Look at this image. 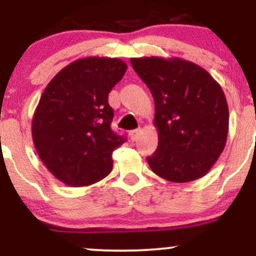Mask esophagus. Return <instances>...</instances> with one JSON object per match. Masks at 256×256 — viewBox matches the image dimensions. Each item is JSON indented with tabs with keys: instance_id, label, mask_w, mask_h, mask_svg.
Instances as JSON below:
<instances>
[{
	"instance_id": "34e87169",
	"label": "esophagus",
	"mask_w": 256,
	"mask_h": 256,
	"mask_svg": "<svg viewBox=\"0 0 256 256\" xmlns=\"http://www.w3.org/2000/svg\"><path fill=\"white\" fill-rule=\"evenodd\" d=\"M140 130H134L130 132V137H131V140L132 142H134V140H137L138 136H140Z\"/></svg>"
}]
</instances>
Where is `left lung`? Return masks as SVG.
<instances>
[{"instance_id": "8db88e82", "label": "left lung", "mask_w": 256, "mask_h": 256, "mask_svg": "<svg viewBox=\"0 0 256 256\" xmlns=\"http://www.w3.org/2000/svg\"><path fill=\"white\" fill-rule=\"evenodd\" d=\"M132 67L155 102L158 148L146 158L158 177L188 183L204 177L224 150L228 107L218 82L179 58H132Z\"/></svg>"}]
</instances>
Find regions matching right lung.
<instances>
[{"mask_svg":"<svg viewBox=\"0 0 256 256\" xmlns=\"http://www.w3.org/2000/svg\"><path fill=\"white\" fill-rule=\"evenodd\" d=\"M120 58L90 56L67 64L46 85L32 119V140L42 162L70 186L107 177L112 152L125 138L112 131L108 94L124 77Z\"/></svg>","mask_w":256,"mask_h":256,"instance_id":"1","label":"right lung"}]
</instances>
